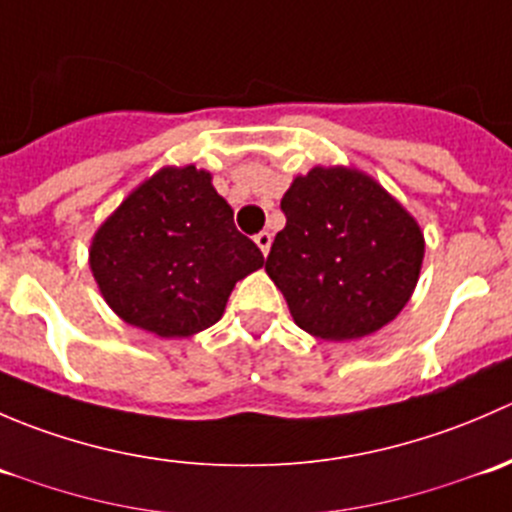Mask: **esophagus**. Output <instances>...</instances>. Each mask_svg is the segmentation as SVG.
Returning <instances> with one entry per match:
<instances>
[{
	"label": "esophagus",
	"mask_w": 512,
	"mask_h": 512,
	"mask_svg": "<svg viewBox=\"0 0 512 512\" xmlns=\"http://www.w3.org/2000/svg\"><path fill=\"white\" fill-rule=\"evenodd\" d=\"M255 242H257V247H260V250H262V255H267V252H270V245H272V235L267 230L257 232Z\"/></svg>",
	"instance_id": "34e87169"
}]
</instances>
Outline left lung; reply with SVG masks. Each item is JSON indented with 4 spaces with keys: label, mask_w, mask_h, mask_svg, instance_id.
Instances as JSON below:
<instances>
[{
    "label": "left lung",
    "mask_w": 512,
    "mask_h": 512,
    "mask_svg": "<svg viewBox=\"0 0 512 512\" xmlns=\"http://www.w3.org/2000/svg\"><path fill=\"white\" fill-rule=\"evenodd\" d=\"M265 270L297 327L347 342L376 332L409 302L423 260L416 220L376 180L349 168H312L280 203Z\"/></svg>",
    "instance_id": "8db88e82"
}]
</instances>
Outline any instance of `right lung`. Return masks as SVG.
Segmentation results:
<instances>
[{
	"label": "right lung",
	"instance_id": "1",
	"mask_svg": "<svg viewBox=\"0 0 512 512\" xmlns=\"http://www.w3.org/2000/svg\"><path fill=\"white\" fill-rule=\"evenodd\" d=\"M265 265L232 223L210 173L163 168L98 227L91 270L108 307L158 337H190L218 322L237 280Z\"/></svg>",
	"mask_w": 512,
	"mask_h": 512
}]
</instances>
